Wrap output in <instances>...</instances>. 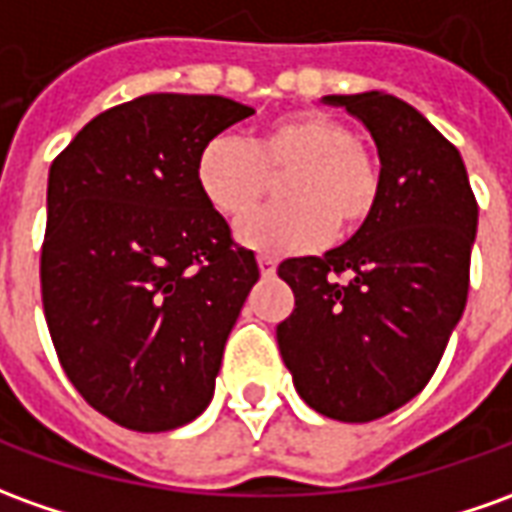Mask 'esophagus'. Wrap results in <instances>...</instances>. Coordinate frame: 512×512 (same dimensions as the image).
<instances>
[{
    "label": "esophagus",
    "instance_id": "1",
    "mask_svg": "<svg viewBox=\"0 0 512 512\" xmlns=\"http://www.w3.org/2000/svg\"><path fill=\"white\" fill-rule=\"evenodd\" d=\"M256 262H259L262 276H276V259H273V256H259Z\"/></svg>",
    "mask_w": 512,
    "mask_h": 512
}]
</instances>
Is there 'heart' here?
Returning <instances> with one entry per match:
<instances>
[{
  "label": "heart",
  "instance_id": "obj_1",
  "mask_svg": "<svg viewBox=\"0 0 512 512\" xmlns=\"http://www.w3.org/2000/svg\"><path fill=\"white\" fill-rule=\"evenodd\" d=\"M197 186L214 209L239 220L281 177L284 207L236 225L242 245L262 253L320 248L334 231L357 234L376 214L382 169L337 116L298 111L262 128L250 142L217 136L197 155Z\"/></svg>",
  "mask_w": 512,
  "mask_h": 512
}]
</instances>
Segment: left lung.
<instances>
[{
    "instance_id": "1",
    "label": "left lung",
    "mask_w": 512,
    "mask_h": 512,
    "mask_svg": "<svg viewBox=\"0 0 512 512\" xmlns=\"http://www.w3.org/2000/svg\"><path fill=\"white\" fill-rule=\"evenodd\" d=\"M326 102L370 130L382 197L345 245L278 264L295 309L276 340L312 410L365 424L404 407L438 368L468 298L479 211L457 147L412 105L382 91Z\"/></svg>"
}]
</instances>
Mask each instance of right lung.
Instances as JSON below:
<instances>
[{"label": "right lung", "instance_id": "1", "mask_svg": "<svg viewBox=\"0 0 512 512\" xmlns=\"http://www.w3.org/2000/svg\"><path fill=\"white\" fill-rule=\"evenodd\" d=\"M250 114L217 94H144L94 116L49 167V337L74 390L125 429H178L214 396L259 264L195 167Z\"/></svg>", "mask_w": 512, "mask_h": 512}]
</instances>
